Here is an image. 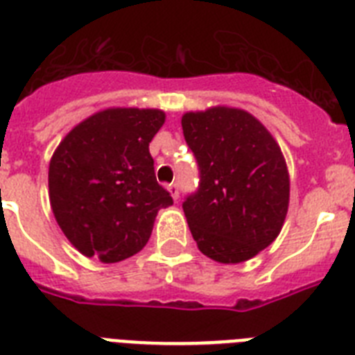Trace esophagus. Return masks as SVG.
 <instances>
[{
    "instance_id": "esophagus-1",
    "label": "esophagus",
    "mask_w": 355,
    "mask_h": 355,
    "mask_svg": "<svg viewBox=\"0 0 355 355\" xmlns=\"http://www.w3.org/2000/svg\"><path fill=\"white\" fill-rule=\"evenodd\" d=\"M168 191H169V195L173 196V200H178V195H180V193H178V186H177V184H169Z\"/></svg>"
}]
</instances>
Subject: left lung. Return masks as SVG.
<instances>
[{"mask_svg":"<svg viewBox=\"0 0 355 355\" xmlns=\"http://www.w3.org/2000/svg\"><path fill=\"white\" fill-rule=\"evenodd\" d=\"M200 184L184 200L191 234L207 258L242 263L269 247L288 209L287 164L269 130L245 110L214 106L182 117Z\"/></svg>","mask_w":355,"mask_h":355,"instance_id":"8db88e82","label":"left lung"}]
</instances>
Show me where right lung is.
<instances>
[{
	"mask_svg": "<svg viewBox=\"0 0 355 355\" xmlns=\"http://www.w3.org/2000/svg\"><path fill=\"white\" fill-rule=\"evenodd\" d=\"M160 110L108 108L77 124L53 151V216L81 254L117 263L148 243L159 209L173 198L155 177L150 142Z\"/></svg>",
	"mask_w": 355,
	"mask_h": 355,
	"instance_id": "1",
	"label": "right lung"
}]
</instances>
